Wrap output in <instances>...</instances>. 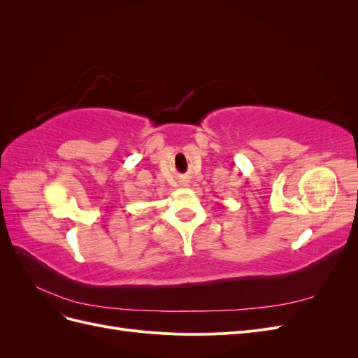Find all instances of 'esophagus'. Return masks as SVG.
<instances>
[{"instance_id": "34e87169", "label": "esophagus", "mask_w": 358, "mask_h": 358, "mask_svg": "<svg viewBox=\"0 0 358 358\" xmlns=\"http://www.w3.org/2000/svg\"><path fill=\"white\" fill-rule=\"evenodd\" d=\"M182 183H183V187H187V185H188V180H187V179H183V180H182Z\"/></svg>"}]
</instances>
